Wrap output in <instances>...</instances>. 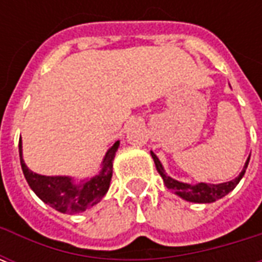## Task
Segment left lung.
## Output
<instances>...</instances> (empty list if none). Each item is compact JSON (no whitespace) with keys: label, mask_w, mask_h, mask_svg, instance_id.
Masks as SVG:
<instances>
[{"label":"left lung","mask_w":262,"mask_h":262,"mask_svg":"<svg viewBox=\"0 0 262 262\" xmlns=\"http://www.w3.org/2000/svg\"><path fill=\"white\" fill-rule=\"evenodd\" d=\"M151 154V157L154 160V164H156V168L159 171V174L163 178V181H164L165 187L168 188L170 191L178 195L182 199H185L188 202H195V203H212L214 201H217L220 198L226 196L227 193L233 191L236 185L240 182V180L244 176V172L247 170V165L248 161H250V156H248L247 161H246V164L243 167L242 172L238 174V177H236L234 180H231V181L227 182H222V184H206V182H199V184H187V182H180L174 180V178H171L170 176H167V172L164 171V167L163 164L160 163L159 157L153 153V151H150Z\"/></svg>","instance_id":"1"}]
</instances>
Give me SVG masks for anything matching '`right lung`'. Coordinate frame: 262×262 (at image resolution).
Instances as JSON below:
<instances>
[{
	"instance_id": "obj_1",
	"label": "right lung",
	"mask_w": 262,
	"mask_h": 262,
	"mask_svg": "<svg viewBox=\"0 0 262 262\" xmlns=\"http://www.w3.org/2000/svg\"><path fill=\"white\" fill-rule=\"evenodd\" d=\"M118 147L119 140L109 147L97 176L80 182H75L71 177H46L29 170L22 157V142L19 140L20 167L32 191L43 202L61 213H80L97 205L108 192L112 178V161Z\"/></svg>"
}]
</instances>
